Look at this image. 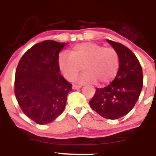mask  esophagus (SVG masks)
<instances>
[{"mask_svg":"<svg viewBox=\"0 0 156 156\" xmlns=\"http://www.w3.org/2000/svg\"><path fill=\"white\" fill-rule=\"evenodd\" d=\"M81 88V86H77V85H73V89H78Z\"/></svg>","mask_w":156,"mask_h":156,"instance_id":"1","label":"esophagus"}]
</instances>
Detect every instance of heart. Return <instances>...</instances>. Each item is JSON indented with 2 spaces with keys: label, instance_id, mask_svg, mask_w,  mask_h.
Wrapping results in <instances>:
<instances>
[{
  "label": "heart",
  "instance_id": "heart-1",
  "mask_svg": "<svg viewBox=\"0 0 156 156\" xmlns=\"http://www.w3.org/2000/svg\"><path fill=\"white\" fill-rule=\"evenodd\" d=\"M59 69L69 81L76 79L83 67V73L76 80L78 83H106L114 78L119 67L117 52L112 48L87 42L76 44L69 53L58 59Z\"/></svg>",
  "mask_w": 156,
  "mask_h": 156
}]
</instances>
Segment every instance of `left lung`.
<instances>
[{
	"instance_id": "obj_1",
	"label": "left lung",
	"mask_w": 156,
	"mask_h": 156,
	"mask_svg": "<svg viewBox=\"0 0 156 156\" xmlns=\"http://www.w3.org/2000/svg\"><path fill=\"white\" fill-rule=\"evenodd\" d=\"M106 40L117 52L119 69L109 85L96 89L89 105L101 117L117 119L128 114L137 102L142 89L143 73L133 52L120 43Z\"/></svg>"
}]
</instances>
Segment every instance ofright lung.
Returning <instances> with one entry per match:
<instances>
[{"label":"right lung","instance_id":"right-lung-1","mask_svg":"<svg viewBox=\"0 0 156 156\" xmlns=\"http://www.w3.org/2000/svg\"><path fill=\"white\" fill-rule=\"evenodd\" d=\"M67 43L46 40L23 55L15 73V93L25 114L45 125L64 112L72 84L59 74L58 59Z\"/></svg>","mask_w":156,"mask_h":156}]
</instances>
